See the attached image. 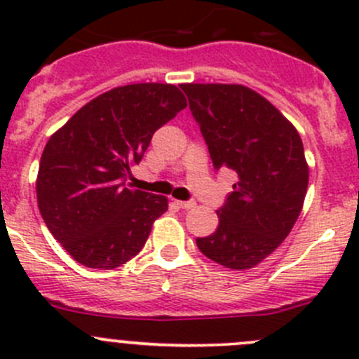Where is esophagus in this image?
<instances>
[{"label":"esophagus","mask_w":359,"mask_h":359,"mask_svg":"<svg viewBox=\"0 0 359 359\" xmlns=\"http://www.w3.org/2000/svg\"><path fill=\"white\" fill-rule=\"evenodd\" d=\"M177 203V206H179V208H182V210H191V208H194V206H196V201H175Z\"/></svg>","instance_id":"esophagus-1"}]
</instances>
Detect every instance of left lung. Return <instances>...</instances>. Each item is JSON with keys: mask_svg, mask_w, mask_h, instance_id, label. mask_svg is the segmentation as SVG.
<instances>
[{"mask_svg": "<svg viewBox=\"0 0 359 359\" xmlns=\"http://www.w3.org/2000/svg\"><path fill=\"white\" fill-rule=\"evenodd\" d=\"M215 170L236 175L217 210L219 227L196 245L229 269H250L288 236L306 198L309 168L295 126L243 85H180Z\"/></svg>", "mask_w": 359, "mask_h": 359, "instance_id": "8db88e82", "label": "left lung"}]
</instances>
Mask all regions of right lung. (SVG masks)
I'll return each instance as SVG.
<instances>
[{
	"mask_svg": "<svg viewBox=\"0 0 359 359\" xmlns=\"http://www.w3.org/2000/svg\"><path fill=\"white\" fill-rule=\"evenodd\" d=\"M187 106L177 86L112 88L76 112L46 142L36 194L50 233L76 262L114 269L142 250L168 200L125 186L154 132Z\"/></svg>",
	"mask_w": 359,
	"mask_h": 359,
	"instance_id": "obj_1",
	"label": "right lung"
}]
</instances>
